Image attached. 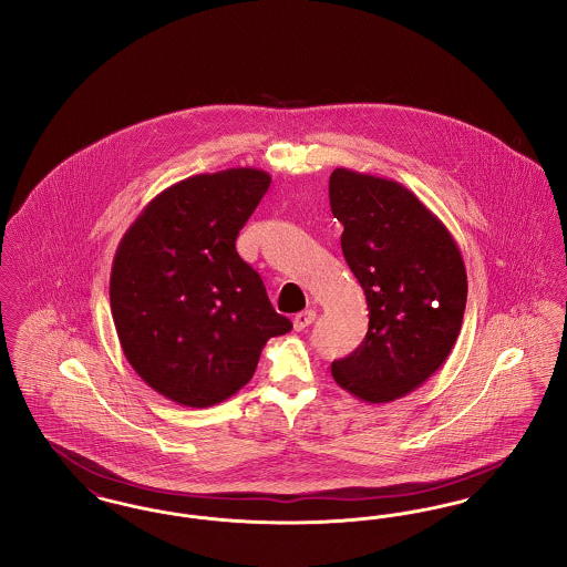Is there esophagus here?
Here are the masks:
<instances>
[{"instance_id":"obj_1","label":"esophagus","mask_w":567,"mask_h":567,"mask_svg":"<svg viewBox=\"0 0 567 567\" xmlns=\"http://www.w3.org/2000/svg\"><path fill=\"white\" fill-rule=\"evenodd\" d=\"M315 319H317V312H315V310L297 312L296 317H293V327H296V331H301V329H306L308 324L315 323Z\"/></svg>"}]
</instances>
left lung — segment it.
Segmentation results:
<instances>
[{"instance_id":"left-lung-1","label":"left lung","mask_w":567,"mask_h":567,"mask_svg":"<svg viewBox=\"0 0 567 567\" xmlns=\"http://www.w3.org/2000/svg\"><path fill=\"white\" fill-rule=\"evenodd\" d=\"M329 204L370 310L363 342L331 363V377L361 402L386 404L453 351L467 299L463 257L446 225L395 181L336 167Z\"/></svg>"}]
</instances>
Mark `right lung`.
Segmentation results:
<instances>
[{"instance_id":"add662e5","label":"right lung","mask_w":567,"mask_h":567,"mask_svg":"<svg viewBox=\"0 0 567 567\" xmlns=\"http://www.w3.org/2000/svg\"><path fill=\"white\" fill-rule=\"evenodd\" d=\"M268 172L231 167L153 197L114 252L110 310L125 359L163 398L208 408L252 378L291 321L271 308L236 238L270 187Z\"/></svg>"}]
</instances>
